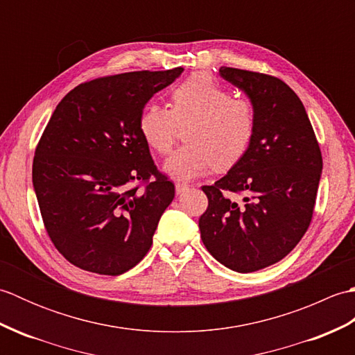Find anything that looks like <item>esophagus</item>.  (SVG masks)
<instances>
[{"mask_svg": "<svg viewBox=\"0 0 355 355\" xmlns=\"http://www.w3.org/2000/svg\"><path fill=\"white\" fill-rule=\"evenodd\" d=\"M187 189H189V184H186V183H177V184H175V193H177V195L183 193V192L187 191Z\"/></svg>", "mask_w": 355, "mask_h": 355, "instance_id": "esophagus-1", "label": "esophagus"}]
</instances>
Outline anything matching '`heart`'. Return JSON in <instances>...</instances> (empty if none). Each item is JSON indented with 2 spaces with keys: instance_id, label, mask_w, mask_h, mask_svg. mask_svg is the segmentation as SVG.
<instances>
[{
  "instance_id": "1",
  "label": "heart",
  "mask_w": 355,
  "mask_h": 355,
  "mask_svg": "<svg viewBox=\"0 0 355 355\" xmlns=\"http://www.w3.org/2000/svg\"><path fill=\"white\" fill-rule=\"evenodd\" d=\"M172 110L150 102L140 116V134L160 154L169 153L178 123L193 120L186 140L163 163L175 180H192L210 169H229L250 148L254 110L250 101L232 97L227 88L206 73H195L172 92Z\"/></svg>"
}]
</instances>
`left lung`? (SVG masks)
Returning a JSON list of instances; mask_svg holds the SVG:
<instances>
[{
  "mask_svg": "<svg viewBox=\"0 0 355 355\" xmlns=\"http://www.w3.org/2000/svg\"><path fill=\"white\" fill-rule=\"evenodd\" d=\"M220 76L252 102L256 117L250 148L212 186L200 216L201 239L214 258L250 273L285 258L311 223L322 175V154L297 94L281 79L221 67ZM225 190L241 193L236 203Z\"/></svg>",
  "mask_w": 355,
  "mask_h": 355,
  "instance_id": "8db88e82",
  "label": "left lung"
}]
</instances>
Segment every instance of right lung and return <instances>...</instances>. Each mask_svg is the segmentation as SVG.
<instances>
[{
	"label": "right lung",
	"instance_id": "add662e5",
	"mask_svg": "<svg viewBox=\"0 0 355 355\" xmlns=\"http://www.w3.org/2000/svg\"><path fill=\"white\" fill-rule=\"evenodd\" d=\"M182 67L82 84L58 103L36 148L33 189L53 244L92 273L117 276L153 244L175 187L157 172L140 116ZM155 175L145 191L133 186Z\"/></svg>",
	"mask_w": 355,
	"mask_h": 355
}]
</instances>
